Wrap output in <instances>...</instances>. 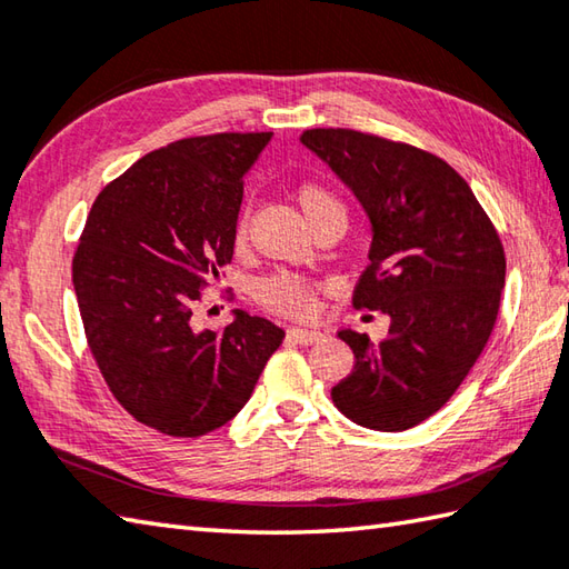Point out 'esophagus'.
I'll list each match as a JSON object with an SVG mask.
<instances>
[{
	"instance_id": "1",
	"label": "esophagus",
	"mask_w": 569,
	"mask_h": 569,
	"mask_svg": "<svg viewBox=\"0 0 569 569\" xmlns=\"http://www.w3.org/2000/svg\"><path fill=\"white\" fill-rule=\"evenodd\" d=\"M287 337L292 339V341H297V345H315V341H319L325 335H321V331H317V329L292 327V329H287Z\"/></svg>"
}]
</instances>
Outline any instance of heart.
<instances>
[{
    "label": "heart",
    "mask_w": 569,
    "mask_h": 569,
    "mask_svg": "<svg viewBox=\"0 0 569 569\" xmlns=\"http://www.w3.org/2000/svg\"><path fill=\"white\" fill-rule=\"evenodd\" d=\"M297 200L309 224H317L319 220L327 218H347L345 200H341L329 186L319 183V180H305V183L297 188ZM244 234H248V224H244V218H238L232 232L234 244H242ZM254 299L260 302V307L267 309V312L299 319L312 317L317 312V284L302 274L274 272L262 277V280L254 284Z\"/></svg>",
    "instance_id": "1"
}]
</instances>
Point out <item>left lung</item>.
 <instances>
[{
  "label": "left lung",
  "instance_id": "8db88e82",
  "mask_svg": "<svg viewBox=\"0 0 569 569\" xmlns=\"http://www.w3.org/2000/svg\"><path fill=\"white\" fill-rule=\"evenodd\" d=\"M302 143L371 220L353 307L391 319L381 341L339 331L353 369L331 401L371 431H406L441 409L483 353L506 287L502 242L473 190L433 153L351 128H309Z\"/></svg>",
  "mask_w": 569,
  "mask_h": 569
}]
</instances>
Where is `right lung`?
Segmentation results:
<instances>
[{"mask_svg": "<svg viewBox=\"0 0 569 569\" xmlns=\"http://www.w3.org/2000/svg\"><path fill=\"white\" fill-rule=\"evenodd\" d=\"M272 133L180 138L106 186L73 252L86 341L136 421L198 438L240 413L284 331L234 312L196 329L202 289L232 260L244 173Z\"/></svg>", "mask_w": 569, "mask_h": 569, "instance_id": "1", "label": "right lung"}]
</instances>
